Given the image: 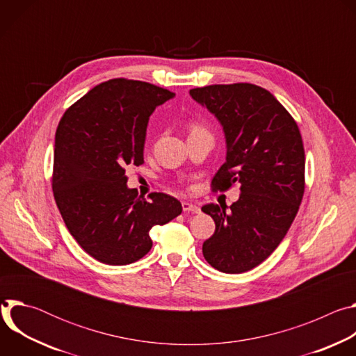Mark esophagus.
<instances>
[{"label":"esophagus","mask_w":356,"mask_h":356,"mask_svg":"<svg viewBox=\"0 0 356 356\" xmlns=\"http://www.w3.org/2000/svg\"><path fill=\"white\" fill-rule=\"evenodd\" d=\"M181 207H183V211H184V213H194V214H198V213L201 211L197 204H193V202H188V201H184L183 204H181Z\"/></svg>","instance_id":"esophagus-1"}]
</instances>
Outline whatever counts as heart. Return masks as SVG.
Segmentation results:
<instances>
[{"mask_svg": "<svg viewBox=\"0 0 356 356\" xmlns=\"http://www.w3.org/2000/svg\"><path fill=\"white\" fill-rule=\"evenodd\" d=\"M198 131H202L198 125H193V132H198Z\"/></svg>", "mask_w": 356, "mask_h": 356, "instance_id": "heart-1", "label": "heart"}]
</instances>
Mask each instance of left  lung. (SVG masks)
<instances>
[{"label": "left lung", "mask_w": 356, "mask_h": 356, "mask_svg": "<svg viewBox=\"0 0 356 356\" xmlns=\"http://www.w3.org/2000/svg\"><path fill=\"white\" fill-rule=\"evenodd\" d=\"M190 95L221 124L225 163L213 190L241 184L239 200L228 209L207 204L216 232L202 255L217 270L243 273L261 265L287 234L304 194V147L298 127L268 90L249 84H214Z\"/></svg>", "instance_id": "1"}]
</instances>
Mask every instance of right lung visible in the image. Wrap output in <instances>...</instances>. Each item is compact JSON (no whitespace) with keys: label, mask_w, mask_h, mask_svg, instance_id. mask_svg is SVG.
<instances>
[{"label":"right lung","mask_w":356,"mask_h":356,"mask_svg":"<svg viewBox=\"0 0 356 356\" xmlns=\"http://www.w3.org/2000/svg\"><path fill=\"white\" fill-rule=\"evenodd\" d=\"M175 95L150 83L113 79L91 88L59 122L54 195L72 236L101 264L139 261L152 248V227L181 214L177 198L150 193L145 200L125 175L143 163L149 117Z\"/></svg>","instance_id":"right-lung-1"}]
</instances>
